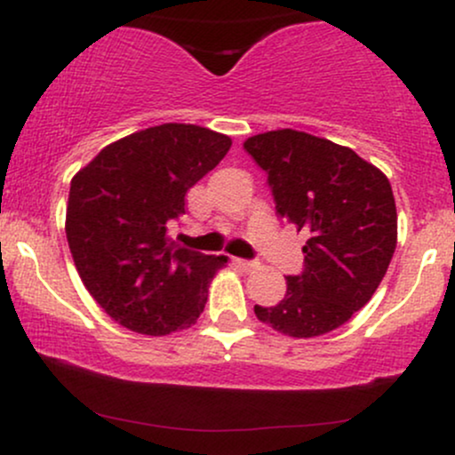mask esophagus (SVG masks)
<instances>
[{
    "mask_svg": "<svg viewBox=\"0 0 455 455\" xmlns=\"http://www.w3.org/2000/svg\"><path fill=\"white\" fill-rule=\"evenodd\" d=\"M235 265H237V267H239V269H243V271H252V269H257V263H252V260L235 259Z\"/></svg>",
    "mask_w": 455,
    "mask_h": 455,
    "instance_id": "34e87169",
    "label": "esophagus"
}]
</instances>
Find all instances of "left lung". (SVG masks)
I'll return each instance as SVG.
<instances>
[{
  "mask_svg": "<svg viewBox=\"0 0 455 455\" xmlns=\"http://www.w3.org/2000/svg\"><path fill=\"white\" fill-rule=\"evenodd\" d=\"M267 173L275 210L310 235L306 269L286 275L278 306H254L260 323L291 338L333 331L363 307L385 278L398 243V213L387 175L351 148L271 130L243 140Z\"/></svg>",
  "mask_w": 455,
  "mask_h": 455,
  "instance_id": "obj_1",
  "label": "left lung"
}]
</instances>
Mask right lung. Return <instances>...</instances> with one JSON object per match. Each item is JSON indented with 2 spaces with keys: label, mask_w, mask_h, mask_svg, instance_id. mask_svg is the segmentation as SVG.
Wrapping results in <instances>:
<instances>
[{
  "label": "right lung",
  "mask_w": 455,
  "mask_h": 455,
  "mask_svg": "<svg viewBox=\"0 0 455 455\" xmlns=\"http://www.w3.org/2000/svg\"><path fill=\"white\" fill-rule=\"evenodd\" d=\"M231 137L162 124L107 145L70 181L66 237L83 284L130 331L166 336L195 325L227 257L177 248L166 224L186 192L216 169Z\"/></svg>",
  "instance_id": "1"
}]
</instances>
